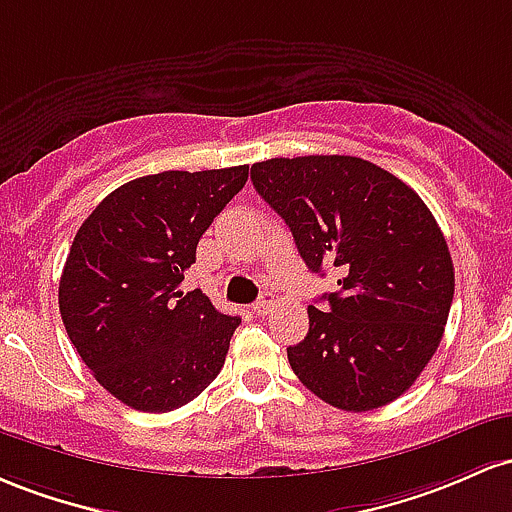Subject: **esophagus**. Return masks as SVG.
I'll use <instances>...</instances> for the list:
<instances>
[{
  "label": "esophagus",
  "mask_w": 512,
  "mask_h": 512,
  "mask_svg": "<svg viewBox=\"0 0 512 512\" xmlns=\"http://www.w3.org/2000/svg\"><path fill=\"white\" fill-rule=\"evenodd\" d=\"M271 307H273V295H271V292H263V295L254 302V312L261 314V317H263V314L271 312Z\"/></svg>",
  "instance_id": "esophagus-1"
}]
</instances>
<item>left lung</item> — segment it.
Listing matches in <instances>:
<instances>
[{
  "label": "left lung",
  "instance_id": "8db88e82",
  "mask_svg": "<svg viewBox=\"0 0 512 512\" xmlns=\"http://www.w3.org/2000/svg\"><path fill=\"white\" fill-rule=\"evenodd\" d=\"M312 273L333 266L341 290L326 312L309 304V333L287 348L307 389L343 411L399 399L433 358L455 295V266L428 205L382 166L312 154L251 166Z\"/></svg>",
  "mask_w": 512,
  "mask_h": 512
}]
</instances>
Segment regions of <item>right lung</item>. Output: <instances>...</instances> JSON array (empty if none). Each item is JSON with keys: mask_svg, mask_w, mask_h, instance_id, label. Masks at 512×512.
<instances>
[{"mask_svg": "<svg viewBox=\"0 0 512 512\" xmlns=\"http://www.w3.org/2000/svg\"><path fill=\"white\" fill-rule=\"evenodd\" d=\"M246 179V164L142 176L106 195L72 241L57 292L62 324L96 382L132 409H179L225 365L241 319L181 283Z\"/></svg>", "mask_w": 512, "mask_h": 512, "instance_id": "obj_1", "label": "right lung"}]
</instances>
